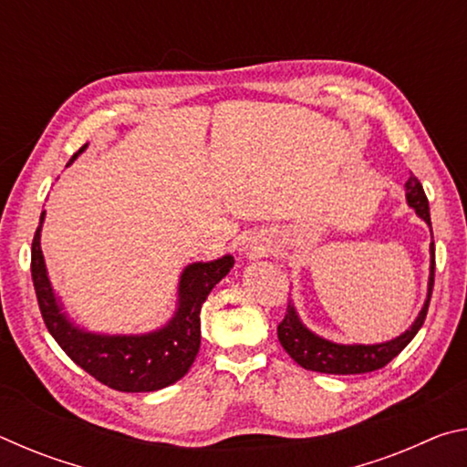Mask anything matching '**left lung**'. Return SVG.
I'll list each match as a JSON object with an SVG mask.
<instances>
[{
	"mask_svg": "<svg viewBox=\"0 0 467 467\" xmlns=\"http://www.w3.org/2000/svg\"><path fill=\"white\" fill-rule=\"evenodd\" d=\"M406 202L418 216H420L426 224L431 226V210L426 193L414 175H410L406 181ZM432 236V226H431ZM434 284V243H431V274H429V290H426V300L422 305L420 313L414 319L404 334L389 339V342L381 344H337L331 342L315 334L309 327L300 321L298 313L288 303L286 315H284L282 323L278 326V339L284 350L290 354V358L298 362L300 367L306 370H315V373L326 375H362L370 373V370L383 368L387 362H391L404 348L412 342L418 329L422 327L426 319V311H429L431 295Z\"/></svg>",
	"mask_w": 467,
	"mask_h": 467,
	"instance_id": "1",
	"label": "left lung"
}]
</instances>
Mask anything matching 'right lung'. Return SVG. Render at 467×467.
Here are the masks:
<instances>
[{
  "mask_svg": "<svg viewBox=\"0 0 467 467\" xmlns=\"http://www.w3.org/2000/svg\"><path fill=\"white\" fill-rule=\"evenodd\" d=\"M86 146L88 144L78 150L69 164ZM43 223L45 212H41V223L33 239L30 272L45 326L61 350L97 381L117 391H158L185 377L200 352L202 305L212 288L231 272L234 257L223 255L214 262L189 264L179 280L177 309L162 327L136 336L94 334L76 326L55 295L41 251Z\"/></svg>",
  "mask_w": 467,
  "mask_h": 467,
  "instance_id": "obj_1",
  "label": "right lung"
}]
</instances>
